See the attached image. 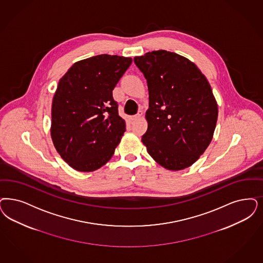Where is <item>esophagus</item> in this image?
Listing matches in <instances>:
<instances>
[{"label":"esophagus","mask_w":263,"mask_h":263,"mask_svg":"<svg viewBox=\"0 0 263 263\" xmlns=\"http://www.w3.org/2000/svg\"><path fill=\"white\" fill-rule=\"evenodd\" d=\"M142 116H143V112H142V111H139V112L137 114L136 116L131 117L130 119H131V120H136V119H139V118H142Z\"/></svg>","instance_id":"1"}]
</instances>
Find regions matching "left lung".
<instances>
[{"mask_svg": "<svg viewBox=\"0 0 263 263\" xmlns=\"http://www.w3.org/2000/svg\"><path fill=\"white\" fill-rule=\"evenodd\" d=\"M148 87V154L170 171L195 163L207 149L217 125V101L206 77L190 59L166 50L136 56Z\"/></svg>", "mask_w": 263, "mask_h": 263, "instance_id": "obj_1", "label": "left lung"}]
</instances>
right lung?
Instances as JSON below:
<instances>
[{
	"instance_id": "obj_1",
	"label": "right lung",
	"mask_w": 263,
	"mask_h": 263,
	"mask_svg": "<svg viewBox=\"0 0 263 263\" xmlns=\"http://www.w3.org/2000/svg\"><path fill=\"white\" fill-rule=\"evenodd\" d=\"M131 63L130 57L93 56L76 62L58 82L50 135L72 169L95 171L115 154L126 128L112 90Z\"/></svg>"
}]
</instances>
